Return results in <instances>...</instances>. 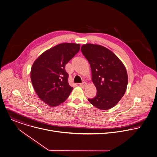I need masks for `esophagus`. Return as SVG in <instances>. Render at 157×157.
I'll return each instance as SVG.
<instances>
[{"instance_id": "obj_1", "label": "esophagus", "mask_w": 157, "mask_h": 157, "mask_svg": "<svg viewBox=\"0 0 157 157\" xmlns=\"http://www.w3.org/2000/svg\"><path fill=\"white\" fill-rule=\"evenodd\" d=\"M79 86H80L81 88H85L86 86V83L83 82L82 83H80V84L79 85Z\"/></svg>"}]
</instances>
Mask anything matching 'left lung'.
<instances>
[{
	"instance_id": "left-lung-1",
	"label": "left lung",
	"mask_w": 157,
	"mask_h": 157,
	"mask_svg": "<svg viewBox=\"0 0 157 157\" xmlns=\"http://www.w3.org/2000/svg\"><path fill=\"white\" fill-rule=\"evenodd\" d=\"M81 51L90 64L92 81L97 89L96 97L88 101L102 110L114 107L127 90L128 75L124 64L112 51L101 45L83 44Z\"/></svg>"
}]
</instances>
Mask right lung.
Here are the masks:
<instances>
[{"instance_id":"add662e5","label":"right lung","mask_w":157,"mask_h":157,"mask_svg":"<svg viewBox=\"0 0 157 157\" xmlns=\"http://www.w3.org/2000/svg\"><path fill=\"white\" fill-rule=\"evenodd\" d=\"M80 48V44L61 43L46 51L34 61L31 81L38 96L49 106L55 107L64 102L72 91L65 65Z\"/></svg>"}]
</instances>
